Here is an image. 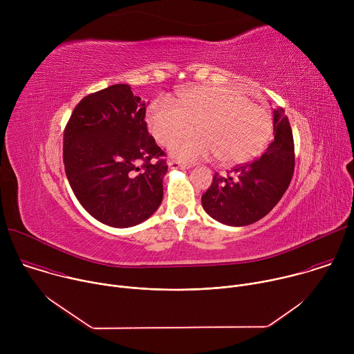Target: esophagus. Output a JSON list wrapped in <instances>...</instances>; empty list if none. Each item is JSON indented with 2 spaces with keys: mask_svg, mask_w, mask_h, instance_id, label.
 Masks as SVG:
<instances>
[{
  "mask_svg": "<svg viewBox=\"0 0 354 354\" xmlns=\"http://www.w3.org/2000/svg\"><path fill=\"white\" fill-rule=\"evenodd\" d=\"M168 167H169L171 169H189V168H190V165H187V164H180V162H178V161H169V162H168Z\"/></svg>",
  "mask_w": 354,
  "mask_h": 354,
  "instance_id": "obj_1",
  "label": "esophagus"
}]
</instances>
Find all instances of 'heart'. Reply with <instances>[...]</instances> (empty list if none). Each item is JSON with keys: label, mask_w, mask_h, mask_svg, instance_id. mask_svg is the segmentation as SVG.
Here are the masks:
<instances>
[{"label": "heart", "mask_w": 354, "mask_h": 354, "mask_svg": "<svg viewBox=\"0 0 354 354\" xmlns=\"http://www.w3.org/2000/svg\"><path fill=\"white\" fill-rule=\"evenodd\" d=\"M179 108L158 99L147 113V124L161 145H169L196 124L198 135L183 138L171 147L183 162L217 154L220 162L238 165L255 160L266 148L273 122L266 109L232 86H193L179 93Z\"/></svg>", "instance_id": "1"}]
</instances>
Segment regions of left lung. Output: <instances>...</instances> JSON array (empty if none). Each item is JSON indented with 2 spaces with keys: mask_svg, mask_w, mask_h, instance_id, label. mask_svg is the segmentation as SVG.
Wrapping results in <instances>:
<instances>
[{
  "mask_svg": "<svg viewBox=\"0 0 354 354\" xmlns=\"http://www.w3.org/2000/svg\"><path fill=\"white\" fill-rule=\"evenodd\" d=\"M274 138L254 162L232 168L225 178L214 175L201 196V206L216 221L243 227L272 212L286 193L294 174V141L283 108L273 111Z\"/></svg>",
  "mask_w": 354,
  "mask_h": 354,
  "instance_id": "left-lung-1",
  "label": "left lung"
}]
</instances>
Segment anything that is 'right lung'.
I'll return each instance as SVG.
<instances>
[{"instance_id":"add662e5","label":"right lung","mask_w":354,"mask_h":354,"mask_svg":"<svg viewBox=\"0 0 354 354\" xmlns=\"http://www.w3.org/2000/svg\"><path fill=\"white\" fill-rule=\"evenodd\" d=\"M145 102L130 85L85 96L64 130L66 175L81 206L115 228L134 227L160 207L168 171L147 130Z\"/></svg>"}]
</instances>
